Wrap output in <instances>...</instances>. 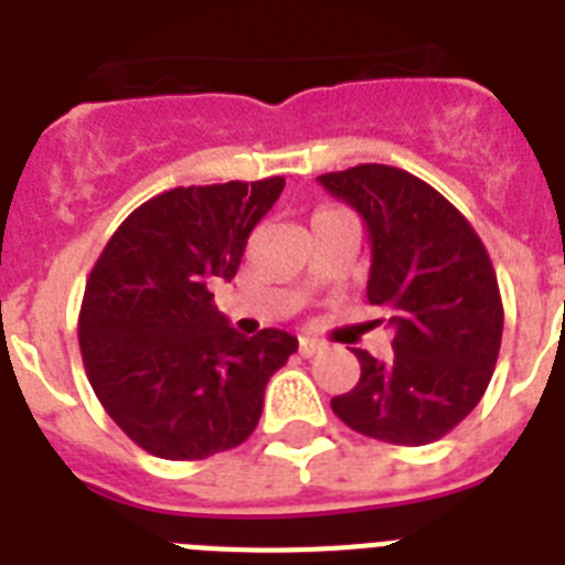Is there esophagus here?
Returning a JSON list of instances; mask_svg holds the SVG:
<instances>
[{
    "label": "esophagus",
    "instance_id": "34e87169",
    "mask_svg": "<svg viewBox=\"0 0 565 565\" xmlns=\"http://www.w3.org/2000/svg\"><path fill=\"white\" fill-rule=\"evenodd\" d=\"M326 349V345L319 343V340H310V337H301L299 340V354L301 358H313V354H319Z\"/></svg>",
    "mask_w": 565,
    "mask_h": 565
}]
</instances>
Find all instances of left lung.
Returning a JSON list of instances; mask_svg holds the SVG:
<instances>
[{
  "mask_svg": "<svg viewBox=\"0 0 565 565\" xmlns=\"http://www.w3.org/2000/svg\"><path fill=\"white\" fill-rule=\"evenodd\" d=\"M370 231L366 299L390 310L393 358L354 349L361 381L331 411L363 437L428 446L475 411L499 361V281L463 213L411 172L361 163L319 175Z\"/></svg>",
  "mask_w": 565,
  "mask_h": 565,
  "instance_id": "8db88e82",
  "label": "left lung"
}]
</instances>
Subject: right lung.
<instances>
[{
    "mask_svg": "<svg viewBox=\"0 0 565 565\" xmlns=\"http://www.w3.org/2000/svg\"><path fill=\"white\" fill-rule=\"evenodd\" d=\"M284 179L175 188L114 231L84 287L78 343L90 386L128 439L204 460L252 437L264 390L299 349L278 328L243 337L213 305Z\"/></svg>",
    "mask_w": 565,
    "mask_h": 565,
    "instance_id": "right-lung-1",
    "label": "right lung"
}]
</instances>
